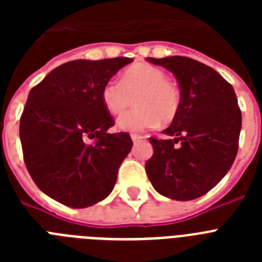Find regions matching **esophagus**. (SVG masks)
<instances>
[{"mask_svg":"<svg viewBox=\"0 0 262 262\" xmlns=\"http://www.w3.org/2000/svg\"><path fill=\"white\" fill-rule=\"evenodd\" d=\"M131 139H133L134 143H136V142H140V140L143 139V136L142 135H136V134H133V135H131Z\"/></svg>","mask_w":262,"mask_h":262,"instance_id":"34e87169","label":"esophagus"}]
</instances>
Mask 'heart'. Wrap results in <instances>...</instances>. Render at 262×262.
<instances>
[{"label": "heart", "instance_id": "heart-1", "mask_svg": "<svg viewBox=\"0 0 262 262\" xmlns=\"http://www.w3.org/2000/svg\"><path fill=\"white\" fill-rule=\"evenodd\" d=\"M166 72L151 64H135L123 72L120 81H107L101 92L106 110L119 114L134 103L117 120V127L127 133H138L161 124L172 123L181 107V92L168 80Z\"/></svg>", "mask_w": 262, "mask_h": 262}]
</instances>
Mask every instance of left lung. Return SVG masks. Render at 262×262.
I'll return each instance as SVG.
<instances>
[{
    "mask_svg": "<svg viewBox=\"0 0 262 262\" xmlns=\"http://www.w3.org/2000/svg\"><path fill=\"white\" fill-rule=\"evenodd\" d=\"M174 75L181 92L177 118L163 134L149 138L154 155L148 178L161 195L191 201L210 191L235 161L242 111L235 90L215 69L190 57H147Z\"/></svg>",
    "mask_w": 262,
    "mask_h": 262,
    "instance_id": "8db88e82",
    "label": "left lung"
}]
</instances>
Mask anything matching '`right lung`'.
I'll return each instance as SVG.
<instances>
[{
	"mask_svg": "<svg viewBox=\"0 0 262 262\" xmlns=\"http://www.w3.org/2000/svg\"><path fill=\"white\" fill-rule=\"evenodd\" d=\"M131 61H68L30 90L19 122L23 159L36 186L52 200L84 209L114 189L133 140L127 133L108 134L114 119L101 92Z\"/></svg>",
	"mask_w": 262,
	"mask_h": 262,
	"instance_id": "right-lung-1",
	"label": "right lung"
}]
</instances>
